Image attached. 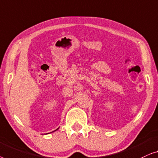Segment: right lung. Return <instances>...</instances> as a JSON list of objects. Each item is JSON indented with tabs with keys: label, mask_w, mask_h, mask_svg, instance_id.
Returning <instances> with one entry per match:
<instances>
[{
	"label": "right lung",
	"mask_w": 158,
	"mask_h": 158,
	"mask_svg": "<svg viewBox=\"0 0 158 158\" xmlns=\"http://www.w3.org/2000/svg\"><path fill=\"white\" fill-rule=\"evenodd\" d=\"M57 130H58V129H57Z\"/></svg>",
	"instance_id": "1"
}]
</instances>
